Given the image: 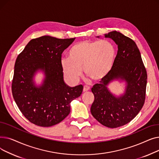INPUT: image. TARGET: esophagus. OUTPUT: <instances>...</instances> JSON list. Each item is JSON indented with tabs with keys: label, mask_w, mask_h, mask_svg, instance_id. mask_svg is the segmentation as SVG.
I'll use <instances>...</instances> for the list:
<instances>
[{
	"label": "esophagus",
	"mask_w": 159,
	"mask_h": 159,
	"mask_svg": "<svg viewBox=\"0 0 159 159\" xmlns=\"http://www.w3.org/2000/svg\"><path fill=\"white\" fill-rule=\"evenodd\" d=\"M90 89V88L88 86H84L83 88V92H86V91H89Z\"/></svg>",
	"instance_id": "34e87169"
}]
</instances>
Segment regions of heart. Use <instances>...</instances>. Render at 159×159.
Listing matches in <instances>:
<instances>
[{
	"label": "heart",
	"mask_w": 159,
	"mask_h": 159,
	"mask_svg": "<svg viewBox=\"0 0 159 159\" xmlns=\"http://www.w3.org/2000/svg\"><path fill=\"white\" fill-rule=\"evenodd\" d=\"M116 58V48L108 40H84L70 50L69 58H62L61 65L66 77L77 80L83 70L93 80L104 78L111 70Z\"/></svg>",
	"instance_id": "obj_1"
}]
</instances>
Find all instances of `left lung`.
Listing matches in <instances>:
<instances>
[{"label": "left lung", "mask_w": 159, "mask_h": 159, "mask_svg": "<svg viewBox=\"0 0 159 159\" xmlns=\"http://www.w3.org/2000/svg\"><path fill=\"white\" fill-rule=\"evenodd\" d=\"M105 37L115 41L118 52L110 72L91 88L95 100L91 113L103 126L115 128L129 122L142 109L145 101L148 77L134 41L116 31L105 34ZM117 79L127 82L125 92L119 98L114 96L107 88L110 81Z\"/></svg>", "instance_id": "8db88e82"}]
</instances>
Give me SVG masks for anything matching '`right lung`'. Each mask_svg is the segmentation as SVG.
<instances>
[{"label":"right lung","instance_id":"right-lung-1","mask_svg":"<svg viewBox=\"0 0 159 159\" xmlns=\"http://www.w3.org/2000/svg\"><path fill=\"white\" fill-rule=\"evenodd\" d=\"M75 38L43 36L31 40L16 58L11 90L23 115L37 126L49 127L70 113V102L80 96L83 86L65 84L61 65L62 53ZM40 69L45 72L43 84L35 86L32 78Z\"/></svg>","mask_w":159,"mask_h":159}]
</instances>
